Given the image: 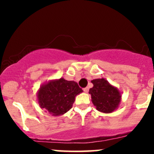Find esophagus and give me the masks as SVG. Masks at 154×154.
<instances>
[{
  "label": "esophagus",
  "mask_w": 154,
  "mask_h": 154,
  "mask_svg": "<svg viewBox=\"0 0 154 154\" xmlns=\"http://www.w3.org/2000/svg\"><path fill=\"white\" fill-rule=\"evenodd\" d=\"M89 87H85V88H84L83 89V90H84V92H89Z\"/></svg>",
  "instance_id": "obj_1"
}]
</instances>
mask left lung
Instances as JSON below:
<instances>
[{
	"instance_id": "1",
	"label": "left lung",
	"mask_w": 154,
	"mask_h": 154,
	"mask_svg": "<svg viewBox=\"0 0 154 154\" xmlns=\"http://www.w3.org/2000/svg\"><path fill=\"white\" fill-rule=\"evenodd\" d=\"M93 87L89 89L92 102L96 109L104 113H110L119 107L121 92L105 79L92 80Z\"/></svg>"
}]
</instances>
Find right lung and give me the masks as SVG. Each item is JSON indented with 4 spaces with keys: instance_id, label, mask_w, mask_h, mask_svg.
<instances>
[{
    "instance_id": "obj_1",
    "label": "right lung",
    "mask_w": 154,
    "mask_h": 154,
    "mask_svg": "<svg viewBox=\"0 0 154 154\" xmlns=\"http://www.w3.org/2000/svg\"><path fill=\"white\" fill-rule=\"evenodd\" d=\"M82 92L74 81H67L64 78L50 80L39 88L37 92L38 103L46 112L58 116L72 107L75 96Z\"/></svg>"
}]
</instances>
